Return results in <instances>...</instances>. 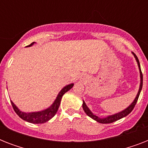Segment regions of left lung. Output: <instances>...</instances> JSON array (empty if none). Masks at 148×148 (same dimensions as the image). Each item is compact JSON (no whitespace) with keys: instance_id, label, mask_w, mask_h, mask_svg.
<instances>
[{"instance_id":"obj_1","label":"left lung","mask_w":148,"mask_h":148,"mask_svg":"<svg viewBox=\"0 0 148 148\" xmlns=\"http://www.w3.org/2000/svg\"><path fill=\"white\" fill-rule=\"evenodd\" d=\"M133 55L134 56V58H135V60L138 63V68H139V71H140V87H139V90H138V95L136 96V97L134 98V101L132 103L130 104V105L127 107V108H125L124 110H121V111H120L118 113H116L112 115H109V116H107L105 117H100L97 115L94 114L92 112H91V110L88 108V107L87 106V104L85 103L84 101L83 100V104H82V107H83V109L84 110V112L86 113V114L89 116L90 117H91L92 119H94L95 121H97L98 123H101V124H110V123H113V122L116 121H118V120L121 119L123 117H126L127 115H128L132 111V110L134 108V106H135L136 103H137V101L138 100V97H139V95H140V93L141 91V89H142V86H143V75H142V72H141V70H140V62H139V60H138V57L136 56V54L134 53H133Z\"/></svg>"}]
</instances>
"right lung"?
Returning <instances> with one entry per match:
<instances>
[{"label":"right lung","instance_id":"add662e5","mask_svg":"<svg viewBox=\"0 0 148 148\" xmlns=\"http://www.w3.org/2000/svg\"><path fill=\"white\" fill-rule=\"evenodd\" d=\"M34 43L35 42L31 43V45L27 46V47H31ZM73 86H74V84H70L68 85H66L65 87H64L60 92L58 93V96L53 101V103L50 106L49 108H46V109L43 110H40V111L24 112V111L20 110L13 103L12 101H10V102H11L12 107L15 112H16V114L21 119L27 122H30V123H32V124H44L45 122L48 121L49 120H51L56 114V113H57L58 108H59V106H60V101H61L63 95H64L67 91L71 90L73 88Z\"/></svg>","mask_w":148,"mask_h":148}]
</instances>
